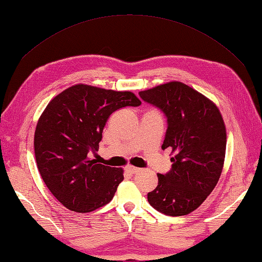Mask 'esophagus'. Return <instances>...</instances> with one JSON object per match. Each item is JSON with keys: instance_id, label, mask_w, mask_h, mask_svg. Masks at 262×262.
I'll return each instance as SVG.
<instances>
[{"instance_id": "1", "label": "esophagus", "mask_w": 262, "mask_h": 262, "mask_svg": "<svg viewBox=\"0 0 262 262\" xmlns=\"http://www.w3.org/2000/svg\"><path fill=\"white\" fill-rule=\"evenodd\" d=\"M124 170H126V171L129 172V173H136V172L140 171V169L134 167V165H127L126 169H124Z\"/></svg>"}]
</instances>
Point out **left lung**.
<instances>
[{"label": "left lung", "mask_w": 262, "mask_h": 262, "mask_svg": "<svg viewBox=\"0 0 262 262\" xmlns=\"http://www.w3.org/2000/svg\"><path fill=\"white\" fill-rule=\"evenodd\" d=\"M168 118L162 149H171L172 168L157 173L159 184L148 202L159 212L180 217L192 212L221 178L226 151V127L217 105L181 81H169L139 93Z\"/></svg>", "instance_id": "1"}]
</instances>
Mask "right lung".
I'll use <instances>...</instances> for the list:
<instances>
[{"label": "right lung", "mask_w": 262, "mask_h": 262, "mask_svg": "<svg viewBox=\"0 0 262 262\" xmlns=\"http://www.w3.org/2000/svg\"><path fill=\"white\" fill-rule=\"evenodd\" d=\"M129 91L77 84L56 95L39 116L34 139L38 171L45 185L66 209L92 212L113 199L123 169L91 160L98 150L110 115L140 106Z\"/></svg>", "instance_id": "add662e5"}]
</instances>
